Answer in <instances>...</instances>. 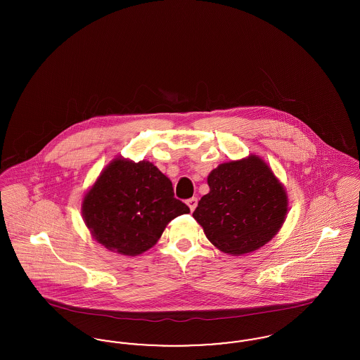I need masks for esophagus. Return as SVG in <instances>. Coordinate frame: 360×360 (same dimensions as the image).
Returning <instances> with one entry per match:
<instances>
[{"instance_id": "esophagus-1", "label": "esophagus", "mask_w": 360, "mask_h": 360, "mask_svg": "<svg viewBox=\"0 0 360 360\" xmlns=\"http://www.w3.org/2000/svg\"><path fill=\"white\" fill-rule=\"evenodd\" d=\"M186 204H188V207H190V210L193 212V210L197 207L198 200H197L195 197H191V198H188V201H186Z\"/></svg>"}]
</instances>
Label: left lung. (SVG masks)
<instances>
[{"mask_svg":"<svg viewBox=\"0 0 360 360\" xmlns=\"http://www.w3.org/2000/svg\"><path fill=\"white\" fill-rule=\"evenodd\" d=\"M209 193L193 217L224 254L254 252L279 232L289 200L285 186L257 155L219 165L207 175Z\"/></svg>","mask_w":360,"mask_h":360,"instance_id":"left-lung-1","label":"left lung"}]
</instances>
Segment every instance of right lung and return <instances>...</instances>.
Returning a JSON list of instances; mask_svg holds the SVG:
<instances>
[{"instance_id":"right-lung-1","label":"right lung","mask_w":360,"mask_h":360,"mask_svg":"<svg viewBox=\"0 0 360 360\" xmlns=\"http://www.w3.org/2000/svg\"><path fill=\"white\" fill-rule=\"evenodd\" d=\"M82 217L106 250L136 257L160 239L172 219L190 213L172 181L148 160L115 158L82 200Z\"/></svg>"}]
</instances>
